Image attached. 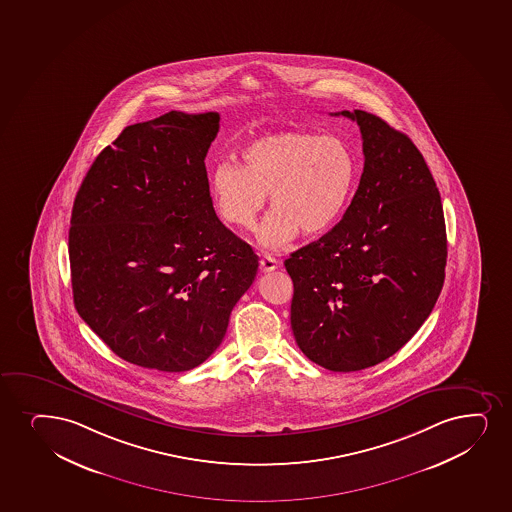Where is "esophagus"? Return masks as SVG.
I'll return each mask as SVG.
<instances>
[{
  "mask_svg": "<svg viewBox=\"0 0 512 512\" xmlns=\"http://www.w3.org/2000/svg\"><path fill=\"white\" fill-rule=\"evenodd\" d=\"M277 265L279 262L272 257L271 253H264V257L260 259V271L262 272L276 271Z\"/></svg>",
  "mask_w": 512,
  "mask_h": 512,
  "instance_id": "obj_1",
  "label": "esophagus"
}]
</instances>
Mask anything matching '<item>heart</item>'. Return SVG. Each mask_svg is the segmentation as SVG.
Masks as SVG:
<instances>
[{
	"label": "heart",
	"instance_id": "obj_1",
	"mask_svg": "<svg viewBox=\"0 0 512 512\" xmlns=\"http://www.w3.org/2000/svg\"><path fill=\"white\" fill-rule=\"evenodd\" d=\"M241 164L219 161L209 176L224 223L252 229L269 193L272 211L257 231L262 247L279 250L298 233L320 235L341 219L355 192L358 166L334 135L283 130L250 140Z\"/></svg>",
	"mask_w": 512,
	"mask_h": 512
}]
</instances>
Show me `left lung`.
I'll use <instances>...</instances> for the list:
<instances>
[{"instance_id":"1","label":"left lung","mask_w":512,"mask_h":512,"mask_svg":"<svg viewBox=\"0 0 512 512\" xmlns=\"http://www.w3.org/2000/svg\"><path fill=\"white\" fill-rule=\"evenodd\" d=\"M339 115L360 127V185L343 219L284 267L303 355L356 372L394 355L427 320L444 286L447 236L439 190L408 135L361 109Z\"/></svg>"}]
</instances>
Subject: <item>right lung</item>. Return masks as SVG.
<instances>
[{
    "mask_svg": "<svg viewBox=\"0 0 512 512\" xmlns=\"http://www.w3.org/2000/svg\"><path fill=\"white\" fill-rule=\"evenodd\" d=\"M219 120L169 111L130 125L96 157L73 202V303L133 365L199 367L259 269L212 207L205 156Z\"/></svg>",
    "mask_w": 512,
    "mask_h": 512,
    "instance_id": "1",
    "label": "right lung"
}]
</instances>
